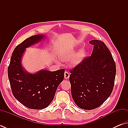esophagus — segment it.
Wrapping results in <instances>:
<instances>
[{"instance_id":"34e87169","label":"esophagus","mask_w":128,"mask_h":128,"mask_svg":"<svg viewBox=\"0 0 128 128\" xmlns=\"http://www.w3.org/2000/svg\"><path fill=\"white\" fill-rule=\"evenodd\" d=\"M70 77V74L69 72L65 71L64 72V78L65 79H68Z\"/></svg>"}]
</instances>
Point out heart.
Masks as SVG:
<instances>
[{"mask_svg":"<svg viewBox=\"0 0 128 128\" xmlns=\"http://www.w3.org/2000/svg\"><path fill=\"white\" fill-rule=\"evenodd\" d=\"M84 54L83 52H80L72 60V63L74 64H76L80 62L83 58ZM74 56V52L73 51H69L65 52L64 54L61 55V59L62 61L64 62H67L70 61L72 58Z\"/></svg>","mask_w":128,"mask_h":128,"instance_id":"b5f03b06","label":"heart"}]
</instances>
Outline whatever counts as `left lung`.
<instances>
[{
    "label": "left lung",
    "mask_w": 128,
    "mask_h": 128,
    "mask_svg": "<svg viewBox=\"0 0 128 128\" xmlns=\"http://www.w3.org/2000/svg\"><path fill=\"white\" fill-rule=\"evenodd\" d=\"M94 46L91 56L70 70L72 97L78 106L92 110L100 106L112 94L116 74L112 54L102 40L89 42Z\"/></svg>",
    "instance_id": "8db88e82"
}]
</instances>
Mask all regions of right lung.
<instances>
[{"label":"right lung","mask_w":128,"mask_h":128,"mask_svg":"<svg viewBox=\"0 0 128 128\" xmlns=\"http://www.w3.org/2000/svg\"><path fill=\"white\" fill-rule=\"evenodd\" d=\"M44 37L32 36L18 44L13 50L8 68L13 95L21 104L31 109L47 107L64 78V69L53 72L41 70L32 74L24 70L22 66L21 58L26 48L40 42Z\"/></svg>","instance_id":"1"}]
</instances>
